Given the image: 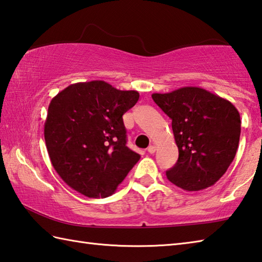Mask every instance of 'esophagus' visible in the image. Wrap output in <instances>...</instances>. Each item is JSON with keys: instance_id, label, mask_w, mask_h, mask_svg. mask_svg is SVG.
<instances>
[{"instance_id": "obj_1", "label": "esophagus", "mask_w": 262, "mask_h": 262, "mask_svg": "<svg viewBox=\"0 0 262 262\" xmlns=\"http://www.w3.org/2000/svg\"><path fill=\"white\" fill-rule=\"evenodd\" d=\"M147 152H149V154H155V152H156V146L155 145H149V147H147Z\"/></svg>"}]
</instances>
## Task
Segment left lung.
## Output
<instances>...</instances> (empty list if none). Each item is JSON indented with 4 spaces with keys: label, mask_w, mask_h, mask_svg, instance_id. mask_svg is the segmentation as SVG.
<instances>
[{
    "label": "left lung",
    "mask_w": 262,
    "mask_h": 262,
    "mask_svg": "<svg viewBox=\"0 0 262 262\" xmlns=\"http://www.w3.org/2000/svg\"><path fill=\"white\" fill-rule=\"evenodd\" d=\"M152 99L172 119L179 159L166 177L185 191L211 187L227 172L238 149L239 112L227 99L199 87H183Z\"/></svg>",
    "instance_id": "8db88e82"
}]
</instances>
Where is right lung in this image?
<instances>
[{
    "label": "right lung",
    "instance_id": "1",
    "mask_svg": "<svg viewBox=\"0 0 262 262\" xmlns=\"http://www.w3.org/2000/svg\"><path fill=\"white\" fill-rule=\"evenodd\" d=\"M136 90L101 80L70 84L51 99L45 140L64 182L89 198L111 196L141 156L126 145L122 116L135 105Z\"/></svg>",
    "mask_w": 262,
    "mask_h": 262
}]
</instances>
